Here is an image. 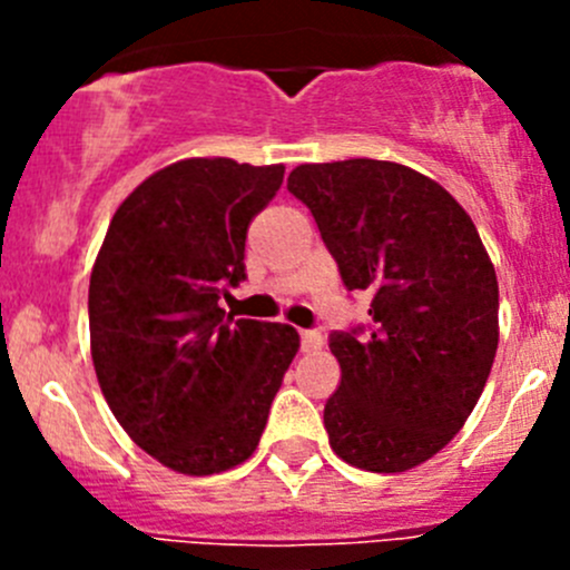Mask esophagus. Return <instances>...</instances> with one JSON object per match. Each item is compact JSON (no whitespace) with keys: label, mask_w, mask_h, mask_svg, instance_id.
Returning <instances> with one entry per match:
<instances>
[{"label":"esophagus","mask_w":570,"mask_h":570,"mask_svg":"<svg viewBox=\"0 0 570 570\" xmlns=\"http://www.w3.org/2000/svg\"><path fill=\"white\" fill-rule=\"evenodd\" d=\"M301 344L303 350H320L322 347V333L320 331H301Z\"/></svg>","instance_id":"34e87169"}]
</instances>
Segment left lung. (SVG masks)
Masks as SVG:
<instances>
[{
	"label": "left lung",
	"mask_w": 570,
	"mask_h": 570,
	"mask_svg": "<svg viewBox=\"0 0 570 570\" xmlns=\"http://www.w3.org/2000/svg\"><path fill=\"white\" fill-rule=\"evenodd\" d=\"M312 209L370 325L331 333L342 383L325 402L333 452L394 474L444 450L474 411L499 344V284L465 209L433 178L383 159L301 165Z\"/></svg>",
	"instance_id": "left-lung-1"
}]
</instances>
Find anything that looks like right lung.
<instances>
[{
    "label": "right lung",
    "instance_id": "obj_1",
    "mask_svg": "<svg viewBox=\"0 0 570 570\" xmlns=\"http://www.w3.org/2000/svg\"><path fill=\"white\" fill-rule=\"evenodd\" d=\"M284 165L181 159L115 212L90 273V353L109 411L140 450L178 474L248 461L301 336L226 317L245 281V237Z\"/></svg>",
    "mask_w": 570,
    "mask_h": 570
}]
</instances>
